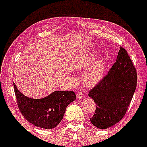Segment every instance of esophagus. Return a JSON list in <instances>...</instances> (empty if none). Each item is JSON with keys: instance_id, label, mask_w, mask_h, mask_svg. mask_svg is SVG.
Returning <instances> with one entry per match:
<instances>
[{"instance_id": "obj_1", "label": "esophagus", "mask_w": 147, "mask_h": 147, "mask_svg": "<svg viewBox=\"0 0 147 147\" xmlns=\"http://www.w3.org/2000/svg\"><path fill=\"white\" fill-rule=\"evenodd\" d=\"M77 98H79V99H81V98H84V94L82 93V92H80V91L77 92Z\"/></svg>"}]
</instances>
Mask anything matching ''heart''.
<instances>
[{
  "mask_svg": "<svg viewBox=\"0 0 147 147\" xmlns=\"http://www.w3.org/2000/svg\"><path fill=\"white\" fill-rule=\"evenodd\" d=\"M97 57L96 53H92L82 59L79 66L80 70L86 71L84 74L83 80L88 86L96 84L101 80L107 67L105 59H100L96 61Z\"/></svg>",
  "mask_w": 147,
  "mask_h": 147,
  "instance_id": "heart-1",
  "label": "heart"
}]
</instances>
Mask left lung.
<instances>
[{"instance_id":"obj_1","label":"left lung","mask_w":147,"mask_h":147,"mask_svg":"<svg viewBox=\"0 0 147 147\" xmlns=\"http://www.w3.org/2000/svg\"><path fill=\"white\" fill-rule=\"evenodd\" d=\"M138 77L133 61L121 47L117 61L106 75L88 93L96 105L90 119L98 128L106 129L121 120L136 89Z\"/></svg>"}]
</instances>
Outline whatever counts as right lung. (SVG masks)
<instances>
[{
	"label": "right lung",
	"instance_id": "1",
	"mask_svg": "<svg viewBox=\"0 0 147 147\" xmlns=\"http://www.w3.org/2000/svg\"><path fill=\"white\" fill-rule=\"evenodd\" d=\"M13 84L19 111L28 121L42 128H55L62 120L67 106L76 99L72 91H56L44 98L33 99L24 96Z\"/></svg>",
	"mask_w": 147,
	"mask_h": 147
}]
</instances>
